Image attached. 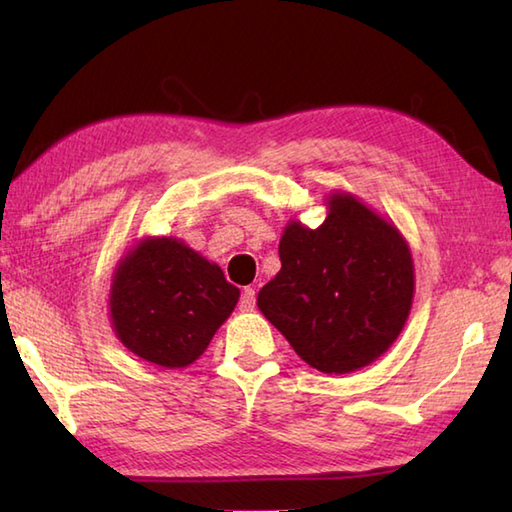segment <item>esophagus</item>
<instances>
[{
  "label": "esophagus",
  "mask_w": 512,
  "mask_h": 512,
  "mask_svg": "<svg viewBox=\"0 0 512 512\" xmlns=\"http://www.w3.org/2000/svg\"><path fill=\"white\" fill-rule=\"evenodd\" d=\"M255 288H244L242 299H239V310L242 312H253L255 310Z\"/></svg>",
  "instance_id": "esophagus-1"
}]
</instances>
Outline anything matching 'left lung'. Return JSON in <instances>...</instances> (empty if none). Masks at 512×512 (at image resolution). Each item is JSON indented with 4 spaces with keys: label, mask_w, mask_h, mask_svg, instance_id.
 I'll use <instances>...</instances> for the list:
<instances>
[{
    "label": "left lung",
    "mask_w": 512,
    "mask_h": 512,
    "mask_svg": "<svg viewBox=\"0 0 512 512\" xmlns=\"http://www.w3.org/2000/svg\"><path fill=\"white\" fill-rule=\"evenodd\" d=\"M325 204L321 226L286 224L281 270L259 290L257 308L310 367L350 374L383 356L405 328L413 259L396 224L352 193L334 191Z\"/></svg>",
    "instance_id": "obj_1"
}]
</instances>
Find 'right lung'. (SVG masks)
Returning <instances> with one entry per match:
<instances>
[{
    "label": "right lung",
    "instance_id": "1",
    "mask_svg": "<svg viewBox=\"0 0 512 512\" xmlns=\"http://www.w3.org/2000/svg\"><path fill=\"white\" fill-rule=\"evenodd\" d=\"M239 288L176 237H143L118 259L110 321L129 352L167 369L189 367L231 317Z\"/></svg>",
    "mask_w": 512,
    "mask_h": 512
}]
</instances>
